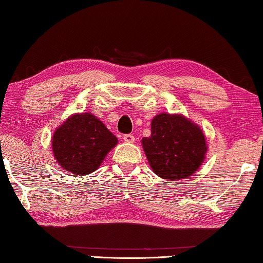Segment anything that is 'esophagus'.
<instances>
[{"mask_svg":"<svg viewBox=\"0 0 263 263\" xmlns=\"http://www.w3.org/2000/svg\"><path fill=\"white\" fill-rule=\"evenodd\" d=\"M123 139L125 143H135V136L132 135H124Z\"/></svg>","mask_w":263,"mask_h":263,"instance_id":"esophagus-1","label":"esophagus"}]
</instances>
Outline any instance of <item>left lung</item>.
Instances as JSON below:
<instances>
[{
    "label": "left lung",
    "mask_w": 263,
    "mask_h": 263,
    "mask_svg": "<svg viewBox=\"0 0 263 263\" xmlns=\"http://www.w3.org/2000/svg\"><path fill=\"white\" fill-rule=\"evenodd\" d=\"M142 145L152 171L164 179L190 177L204 162L205 136L193 120L178 113H159L151 121V136Z\"/></svg>",
    "instance_id": "1"
}]
</instances>
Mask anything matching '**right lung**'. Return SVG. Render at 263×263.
<instances>
[{"mask_svg":"<svg viewBox=\"0 0 263 263\" xmlns=\"http://www.w3.org/2000/svg\"><path fill=\"white\" fill-rule=\"evenodd\" d=\"M117 144L118 138L91 112L69 116L52 137L57 163L76 176L96 171Z\"/></svg>","mask_w":263,"mask_h":263,"instance_id":"add662e5","label":"right lung"}]
</instances>
